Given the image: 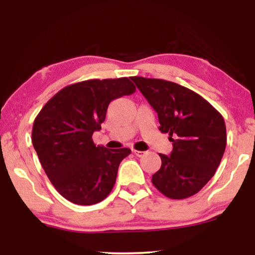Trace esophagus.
<instances>
[{
  "instance_id": "34e87169",
  "label": "esophagus",
  "mask_w": 255,
  "mask_h": 255,
  "mask_svg": "<svg viewBox=\"0 0 255 255\" xmlns=\"http://www.w3.org/2000/svg\"><path fill=\"white\" fill-rule=\"evenodd\" d=\"M132 152H133L134 155H137L140 158V156H144L145 155V152L144 151H137V149H132Z\"/></svg>"
}]
</instances>
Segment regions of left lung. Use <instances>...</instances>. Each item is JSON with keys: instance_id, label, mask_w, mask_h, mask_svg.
<instances>
[{"instance_id": "1", "label": "left lung", "mask_w": 255, "mask_h": 255, "mask_svg": "<svg viewBox=\"0 0 255 255\" xmlns=\"http://www.w3.org/2000/svg\"><path fill=\"white\" fill-rule=\"evenodd\" d=\"M131 80L158 114L159 130L173 142L169 155L159 154L161 167L152 183L173 200L193 196L221 163L226 146L224 118L203 97L175 82L141 76Z\"/></svg>"}]
</instances>
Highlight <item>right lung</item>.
Segmentation results:
<instances>
[{"label":"right lung","mask_w":255,"mask_h":255,"mask_svg":"<svg viewBox=\"0 0 255 255\" xmlns=\"http://www.w3.org/2000/svg\"><path fill=\"white\" fill-rule=\"evenodd\" d=\"M135 92L128 78L87 80L65 87L45 104L32 128V144L58 193L80 205L103 201L116 182L122 160L130 148L96 146L113 100Z\"/></svg>","instance_id":"add662e5"}]
</instances>
